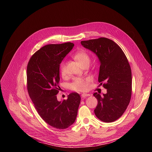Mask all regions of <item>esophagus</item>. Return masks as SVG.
I'll use <instances>...</instances> for the list:
<instances>
[{
	"mask_svg": "<svg viewBox=\"0 0 152 152\" xmlns=\"http://www.w3.org/2000/svg\"><path fill=\"white\" fill-rule=\"evenodd\" d=\"M90 95L89 94H81V97L83 98H86V97H87V96H89Z\"/></svg>",
	"mask_w": 152,
	"mask_h": 152,
	"instance_id": "1",
	"label": "esophagus"
}]
</instances>
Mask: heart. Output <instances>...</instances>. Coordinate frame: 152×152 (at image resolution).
Masks as SVG:
<instances>
[{
    "label": "heart",
    "mask_w": 152,
    "mask_h": 152,
    "mask_svg": "<svg viewBox=\"0 0 152 152\" xmlns=\"http://www.w3.org/2000/svg\"><path fill=\"white\" fill-rule=\"evenodd\" d=\"M74 58L83 66L88 64L90 61L88 54L84 51H80L77 52L74 55ZM60 71L61 75L63 76H65L66 73L65 61H63L60 64ZM91 81V79L90 78H75L74 82L71 84V87L75 91L84 92L87 91L89 88V84Z\"/></svg>",
    "instance_id": "b5f03b06"
}]
</instances>
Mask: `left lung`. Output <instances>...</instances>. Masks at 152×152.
Listing matches in <instances>:
<instances>
[{
	"mask_svg": "<svg viewBox=\"0 0 152 152\" xmlns=\"http://www.w3.org/2000/svg\"><path fill=\"white\" fill-rule=\"evenodd\" d=\"M82 45L94 53L100 62L98 81L107 89L101 96L95 92L98 100L94 110L96 116L104 122L119 119L127 108L132 95V72L128 60L121 48L105 37L82 41Z\"/></svg>",
	"mask_w": 152,
	"mask_h": 152,
	"instance_id": "left-lung-1",
	"label": "left lung"
}]
</instances>
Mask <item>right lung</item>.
Instances as JSON below:
<instances>
[{
    "instance_id": "obj_1",
    "label": "right lung",
    "mask_w": 152,
    "mask_h": 152,
    "mask_svg": "<svg viewBox=\"0 0 152 152\" xmlns=\"http://www.w3.org/2000/svg\"><path fill=\"white\" fill-rule=\"evenodd\" d=\"M74 46L70 42L46 45L32 56L27 67V90L34 107L44 121L56 129H64L74 123L81 101L77 92L61 101L56 95L60 64Z\"/></svg>"
}]
</instances>
